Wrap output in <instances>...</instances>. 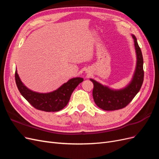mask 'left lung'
<instances>
[{
  "label": "left lung",
  "mask_w": 159,
  "mask_h": 159,
  "mask_svg": "<svg viewBox=\"0 0 159 159\" xmlns=\"http://www.w3.org/2000/svg\"><path fill=\"white\" fill-rule=\"evenodd\" d=\"M137 57L136 70L133 80L125 88L121 90H112L90 79L94 87L93 97L95 104L105 111L118 110L125 107L131 102L140 90L144 80L143 57L135 36L133 35Z\"/></svg>",
  "instance_id": "left-lung-1"
}]
</instances>
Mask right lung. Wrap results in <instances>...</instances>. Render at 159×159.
Wrapping results in <instances>:
<instances>
[{"label": "right lung", "mask_w": 159, "mask_h": 159, "mask_svg": "<svg viewBox=\"0 0 159 159\" xmlns=\"http://www.w3.org/2000/svg\"><path fill=\"white\" fill-rule=\"evenodd\" d=\"M15 81L21 95L35 109L46 112L58 111L68 103L74 90L84 79L75 78L70 80L60 88L48 93H39L28 89L19 78L15 71Z\"/></svg>", "instance_id": "add662e5"}]
</instances>
